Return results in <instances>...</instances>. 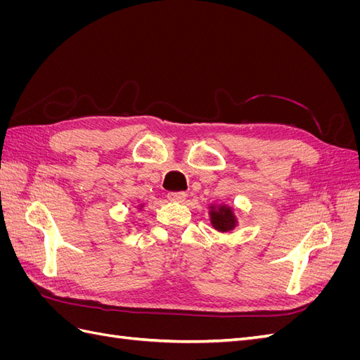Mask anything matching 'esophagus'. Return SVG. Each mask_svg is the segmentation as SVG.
<instances>
[{"label": "esophagus", "mask_w": 360, "mask_h": 360, "mask_svg": "<svg viewBox=\"0 0 360 360\" xmlns=\"http://www.w3.org/2000/svg\"><path fill=\"white\" fill-rule=\"evenodd\" d=\"M168 198L171 201H184L186 200V192L179 191V192H169L168 193Z\"/></svg>", "instance_id": "1"}]
</instances>
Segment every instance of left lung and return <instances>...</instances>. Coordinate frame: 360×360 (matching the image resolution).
<instances>
[{
	"instance_id": "1",
	"label": "left lung",
	"mask_w": 360,
	"mask_h": 360,
	"mask_svg": "<svg viewBox=\"0 0 360 360\" xmlns=\"http://www.w3.org/2000/svg\"><path fill=\"white\" fill-rule=\"evenodd\" d=\"M212 224L217 231L225 233V231L231 230V228L236 225V221H234V216H233L231 210L226 209V207L224 205L219 210L212 212Z\"/></svg>"
}]
</instances>
